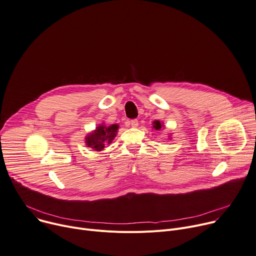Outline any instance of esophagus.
Listing matches in <instances>:
<instances>
[{
	"label": "esophagus",
	"instance_id": "34e87169",
	"mask_svg": "<svg viewBox=\"0 0 256 256\" xmlns=\"http://www.w3.org/2000/svg\"><path fill=\"white\" fill-rule=\"evenodd\" d=\"M130 126H132V128H136V126H138V120H130Z\"/></svg>",
	"mask_w": 256,
	"mask_h": 256
}]
</instances>
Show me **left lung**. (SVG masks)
Here are the masks:
<instances>
[{"mask_svg":"<svg viewBox=\"0 0 256 256\" xmlns=\"http://www.w3.org/2000/svg\"><path fill=\"white\" fill-rule=\"evenodd\" d=\"M153 124H154L153 128H154L155 130H160V128H161V124H160V122H158V120H155Z\"/></svg>","mask_w":256,"mask_h":256,"instance_id":"obj_1","label":"left lung"}]
</instances>
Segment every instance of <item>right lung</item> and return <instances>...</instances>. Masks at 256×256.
I'll return each mask as SVG.
<instances>
[{"mask_svg":"<svg viewBox=\"0 0 256 256\" xmlns=\"http://www.w3.org/2000/svg\"><path fill=\"white\" fill-rule=\"evenodd\" d=\"M118 124H112L108 128L101 124L95 132H92L86 138V143L90 148H92L96 151H101L107 143H111L116 136V132H118Z\"/></svg>","mask_w":256,"mask_h":256,"instance_id":"right-lung-1","label":"right lung"}]
</instances>
